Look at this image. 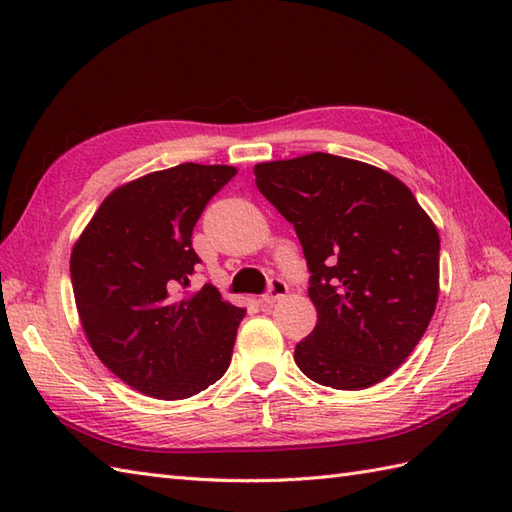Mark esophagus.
Masks as SVG:
<instances>
[{
    "instance_id": "obj_1",
    "label": "esophagus",
    "mask_w": 512,
    "mask_h": 512,
    "mask_svg": "<svg viewBox=\"0 0 512 512\" xmlns=\"http://www.w3.org/2000/svg\"><path fill=\"white\" fill-rule=\"evenodd\" d=\"M288 295V284L284 279H279V277H275V279H270V284H268V290L264 292V297H262V301H264V306H273L275 301H279V299H284Z\"/></svg>"
}]
</instances>
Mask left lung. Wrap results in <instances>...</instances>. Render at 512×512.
<instances>
[{
    "mask_svg": "<svg viewBox=\"0 0 512 512\" xmlns=\"http://www.w3.org/2000/svg\"><path fill=\"white\" fill-rule=\"evenodd\" d=\"M255 184L295 226L310 270L319 321L295 363L334 389L385 380L436 310L440 237L429 215L391 173L321 151L255 165Z\"/></svg>",
    "mask_w": 512,
    "mask_h": 512,
    "instance_id": "8db88e82",
    "label": "left lung"
}]
</instances>
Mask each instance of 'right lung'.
I'll return each instance as SVG.
<instances>
[{"instance_id": "add662e5", "label": "right lung", "mask_w": 512, "mask_h": 512, "mask_svg": "<svg viewBox=\"0 0 512 512\" xmlns=\"http://www.w3.org/2000/svg\"><path fill=\"white\" fill-rule=\"evenodd\" d=\"M237 173L226 165L154 171L107 195L72 248L81 325L112 374L145 396L182 400L220 380L246 310L204 284L193 226Z\"/></svg>"}]
</instances>
